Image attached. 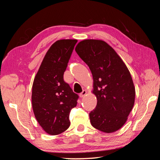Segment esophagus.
<instances>
[{
	"label": "esophagus",
	"mask_w": 160,
	"mask_h": 160,
	"mask_svg": "<svg viewBox=\"0 0 160 160\" xmlns=\"http://www.w3.org/2000/svg\"><path fill=\"white\" fill-rule=\"evenodd\" d=\"M87 94V91H85V90H83V91L81 92V93L79 94V96H80V98H84L85 97V95Z\"/></svg>",
	"instance_id": "1"
}]
</instances>
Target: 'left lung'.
<instances>
[{
  "label": "left lung",
  "mask_w": 160,
  "mask_h": 160,
  "mask_svg": "<svg viewBox=\"0 0 160 160\" xmlns=\"http://www.w3.org/2000/svg\"><path fill=\"white\" fill-rule=\"evenodd\" d=\"M75 51L93 75L92 93L98 103L89 113L91 124L103 132H115L126 122L134 105L135 89L130 72L118 53L103 41H81Z\"/></svg>",
  "instance_id": "left-lung-1"
}]
</instances>
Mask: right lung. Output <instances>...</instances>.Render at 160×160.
<instances>
[{
    "mask_svg": "<svg viewBox=\"0 0 160 160\" xmlns=\"http://www.w3.org/2000/svg\"><path fill=\"white\" fill-rule=\"evenodd\" d=\"M76 39L55 42L47 51L32 83V106L35 117L46 133L59 135L70 126L69 113L79 98L63 80Z\"/></svg>",
    "mask_w": 160,
    "mask_h": 160,
    "instance_id": "obj_1",
    "label": "right lung"
}]
</instances>
